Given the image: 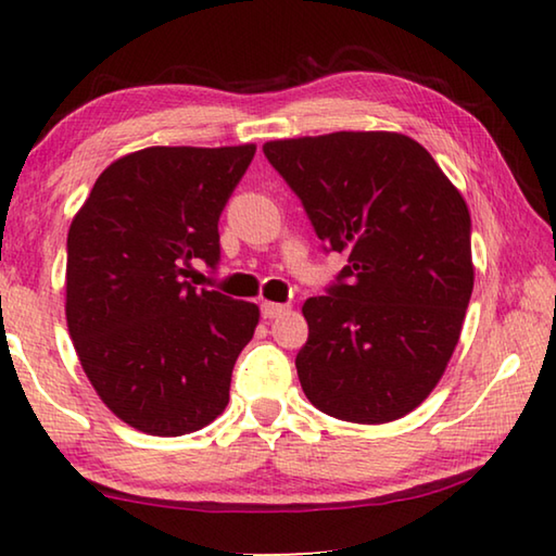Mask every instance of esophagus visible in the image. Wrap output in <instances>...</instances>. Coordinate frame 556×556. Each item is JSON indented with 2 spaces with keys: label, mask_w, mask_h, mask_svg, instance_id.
Returning <instances> with one entry per match:
<instances>
[{
  "label": "esophagus",
  "mask_w": 556,
  "mask_h": 556,
  "mask_svg": "<svg viewBox=\"0 0 556 556\" xmlns=\"http://www.w3.org/2000/svg\"><path fill=\"white\" fill-rule=\"evenodd\" d=\"M289 306L285 304H275V301H262V316L265 318H279L281 314H287Z\"/></svg>",
  "instance_id": "esophagus-1"
}]
</instances>
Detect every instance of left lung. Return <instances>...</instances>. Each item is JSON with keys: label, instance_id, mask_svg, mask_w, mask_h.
<instances>
[{"label": "left lung", "instance_id": "1", "mask_svg": "<svg viewBox=\"0 0 556 556\" xmlns=\"http://www.w3.org/2000/svg\"><path fill=\"white\" fill-rule=\"evenodd\" d=\"M262 152L326 252L348 255L326 294L301 308V390L355 425L404 417L444 375L473 291L464 195L397 131L277 139Z\"/></svg>", "mask_w": 556, "mask_h": 556}]
</instances>
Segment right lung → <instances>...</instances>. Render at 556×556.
<instances>
[{"label": "right lung", "mask_w": 556, "mask_h": 556, "mask_svg": "<svg viewBox=\"0 0 556 556\" xmlns=\"http://www.w3.org/2000/svg\"><path fill=\"white\" fill-rule=\"evenodd\" d=\"M255 144L149 147L112 162L68 230L65 318L100 400L144 434L199 431L228 407L260 308L184 279L218 267V220Z\"/></svg>", "instance_id": "add662e5"}]
</instances>
